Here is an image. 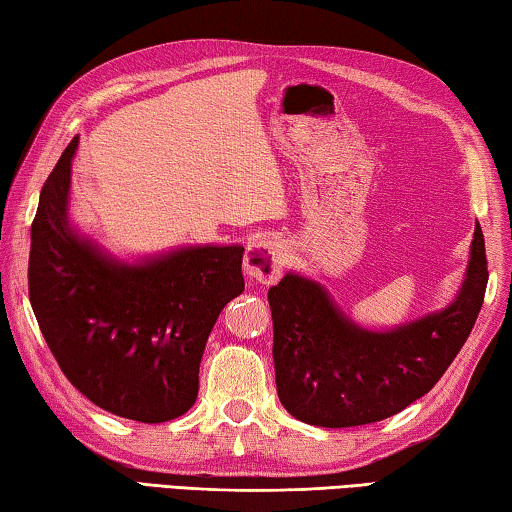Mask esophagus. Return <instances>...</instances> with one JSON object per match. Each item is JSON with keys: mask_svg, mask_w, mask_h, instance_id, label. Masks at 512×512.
<instances>
[{"mask_svg": "<svg viewBox=\"0 0 512 512\" xmlns=\"http://www.w3.org/2000/svg\"><path fill=\"white\" fill-rule=\"evenodd\" d=\"M285 263H288V249H285V242L279 238L261 236L251 240L245 249V272L263 285L279 281Z\"/></svg>", "mask_w": 512, "mask_h": 512, "instance_id": "34e87169", "label": "esophagus"}]
</instances>
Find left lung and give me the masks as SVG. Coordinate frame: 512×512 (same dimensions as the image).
Instances as JSON below:
<instances>
[{
    "mask_svg": "<svg viewBox=\"0 0 512 512\" xmlns=\"http://www.w3.org/2000/svg\"><path fill=\"white\" fill-rule=\"evenodd\" d=\"M488 263L474 227L454 301L391 330L357 326L324 285L288 272L267 292L281 405L308 425L355 427L398 414L441 380L483 306Z\"/></svg>",
    "mask_w": 512,
    "mask_h": 512,
    "instance_id": "8db88e82",
    "label": "left lung"
}]
</instances>
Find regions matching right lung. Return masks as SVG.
<instances>
[{"label":"right lung","mask_w":512,"mask_h":512,"mask_svg":"<svg viewBox=\"0 0 512 512\" xmlns=\"http://www.w3.org/2000/svg\"><path fill=\"white\" fill-rule=\"evenodd\" d=\"M71 139L31 224L29 299L67 380L114 416L166 423L193 407L222 308L245 290L240 245L121 261L69 220Z\"/></svg>","instance_id":"add662e5"}]
</instances>
